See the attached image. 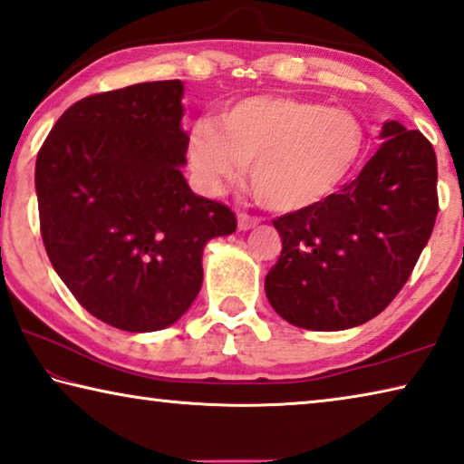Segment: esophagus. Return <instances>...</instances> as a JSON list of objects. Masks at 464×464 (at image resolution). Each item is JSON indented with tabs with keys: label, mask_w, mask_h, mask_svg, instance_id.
Returning a JSON list of instances; mask_svg holds the SVG:
<instances>
[{
	"label": "esophagus",
	"mask_w": 464,
	"mask_h": 464,
	"mask_svg": "<svg viewBox=\"0 0 464 464\" xmlns=\"http://www.w3.org/2000/svg\"><path fill=\"white\" fill-rule=\"evenodd\" d=\"M259 224H261L259 218L248 216V214H238V227H240L242 232H246V230H250V227H255V226H259Z\"/></svg>",
	"instance_id": "1"
}]
</instances>
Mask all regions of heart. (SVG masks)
Masks as SVG:
<instances>
[{
    "label": "heart",
    "instance_id": "obj_1",
    "mask_svg": "<svg viewBox=\"0 0 464 464\" xmlns=\"http://www.w3.org/2000/svg\"><path fill=\"white\" fill-rule=\"evenodd\" d=\"M193 125L188 169L203 193L216 195L250 169L256 195L271 209L302 211L337 191L366 148L352 111L292 96H250Z\"/></svg>",
    "mask_w": 464,
    "mask_h": 464
}]
</instances>
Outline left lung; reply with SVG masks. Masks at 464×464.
I'll list each match as a JSON object with an SVG mask.
<instances>
[{
	"label": "left lung",
	"mask_w": 464,
	"mask_h": 464,
	"mask_svg": "<svg viewBox=\"0 0 464 464\" xmlns=\"http://www.w3.org/2000/svg\"><path fill=\"white\" fill-rule=\"evenodd\" d=\"M358 179L314 208L273 219L282 255L265 277L273 310L310 331L368 323L394 300L438 216L431 143L399 121Z\"/></svg>",
	"instance_id": "8db88e82"
}]
</instances>
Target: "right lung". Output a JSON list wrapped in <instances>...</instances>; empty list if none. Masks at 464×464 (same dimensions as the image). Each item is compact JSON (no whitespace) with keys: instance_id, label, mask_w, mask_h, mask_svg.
Listing matches in <instances>:
<instances>
[{"instance_id":"1","label":"right lung","mask_w":464,"mask_h":464,"mask_svg":"<svg viewBox=\"0 0 464 464\" xmlns=\"http://www.w3.org/2000/svg\"><path fill=\"white\" fill-rule=\"evenodd\" d=\"M180 80L86 96L59 117L36 156L49 261L83 308L129 333L160 331L203 282V248L237 230L224 203L182 177Z\"/></svg>"}]
</instances>
